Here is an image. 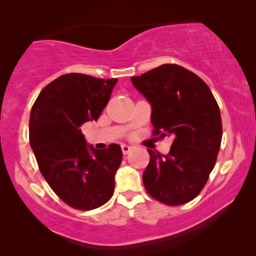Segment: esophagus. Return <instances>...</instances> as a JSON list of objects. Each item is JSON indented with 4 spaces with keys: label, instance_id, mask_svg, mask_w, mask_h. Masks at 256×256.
<instances>
[{
    "label": "esophagus",
    "instance_id": "1",
    "mask_svg": "<svg viewBox=\"0 0 256 256\" xmlns=\"http://www.w3.org/2000/svg\"><path fill=\"white\" fill-rule=\"evenodd\" d=\"M130 150H132V146H130V144H122V151H123L124 155L130 154Z\"/></svg>",
    "mask_w": 256,
    "mask_h": 256
}]
</instances>
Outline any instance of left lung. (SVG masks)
Listing matches in <instances>:
<instances>
[{
  "mask_svg": "<svg viewBox=\"0 0 256 256\" xmlns=\"http://www.w3.org/2000/svg\"><path fill=\"white\" fill-rule=\"evenodd\" d=\"M132 83L151 104L152 134L172 136L168 155L152 150L142 180L148 195L176 206L206 184L222 142L220 110L206 83L190 70L164 64Z\"/></svg>",
  "mask_w": 256,
  "mask_h": 256,
  "instance_id": "1",
  "label": "left lung"
}]
</instances>
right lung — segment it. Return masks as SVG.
<instances>
[{
  "label": "right lung",
  "instance_id": "1",
  "mask_svg": "<svg viewBox=\"0 0 256 256\" xmlns=\"http://www.w3.org/2000/svg\"><path fill=\"white\" fill-rule=\"evenodd\" d=\"M116 82L65 74L48 83L32 108L29 142L38 168L52 191L74 209H96L114 194L120 146L96 150L86 144L80 126L100 118Z\"/></svg>",
  "mask_w": 256,
  "mask_h": 256
}]
</instances>
